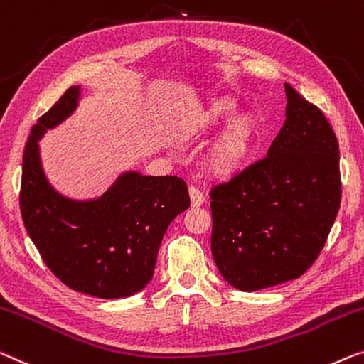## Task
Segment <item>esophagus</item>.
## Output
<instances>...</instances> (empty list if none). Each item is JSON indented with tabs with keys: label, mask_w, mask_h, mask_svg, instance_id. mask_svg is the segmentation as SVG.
<instances>
[{
	"label": "esophagus",
	"mask_w": 364,
	"mask_h": 364,
	"mask_svg": "<svg viewBox=\"0 0 364 364\" xmlns=\"http://www.w3.org/2000/svg\"><path fill=\"white\" fill-rule=\"evenodd\" d=\"M189 199H191L193 208H199V205H203L205 203L204 194L200 193L198 188H194V186L189 188Z\"/></svg>",
	"instance_id": "obj_1"
}]
</instances>
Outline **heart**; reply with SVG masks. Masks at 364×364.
I'll use <instances>...</instances> for the list:
<instances>
[{
	"mask_svg": "<svg viewBox=\"0 0 364 364\" xmlns=\"http://www.w3.org/2000/svg\"><path fill=\"white\" fill-rule=\"evenodd\" d=\"M238 106L232 100H219L210 105L198 119V127L204 132L228 126L209 150L205 166L217 178H234L250 165L258 126L250 116H238Z\"/></svg>",
	"mask_w": 364,
	"mask_h": 364,
	"instance_id": "1",
	"label": "heart"
}]
</instances>
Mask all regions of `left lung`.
Masks as SVG:
<instances>
[{
	"instance_id": "left-lung-1",
	"label": "left lung",
	"mask_w": 364,
	"mask_h": 364,
	"mask_svg": "<svg viewBox=\"0 0 364 364\" xmlns=\"http://www.w3.org/2000/svg\"><path fill=\"white\" fill-rule=\"evenodd\" d=\"M286 90V121L267 159L210 191V250L235 289L253 292L312 267L340 209V156L322 111Z\"/></svg>"
}]
</instances>
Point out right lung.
Segmentation results:
<instances>
[{
  "label": "right lung",
  "instance_id": "right-lung-1",
  "mask_svg": "<svg viewBox=\"0 0 364 364\" xmlns=\"http://www.w3.org/2000/svg\"><path fill=\"white\" fill-rule=\"evenodd\" d=\"M81 86H72L31 130L23 159L21 214L43 262L63 284L100 299L137 294L154 278L168 225L189 208L178 176L119 175L101 196L73 199L43 171L39 140L77 111Z\"/></svg>",
  "mask_w": 364,
  "mask_h": 364
}]
</instances>
